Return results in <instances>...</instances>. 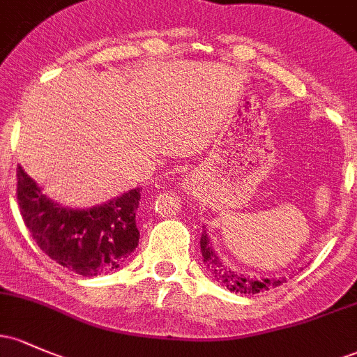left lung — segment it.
<instances>
[{
    "mask_svg": "<svg viewBox=\"0 0 357 357\" xmlns=\"http://www.w3.org/2000/svg\"><path fill=\"white\" fill-rule=\"evenodd\" d=\"M199 248H202L203 262L208 268L211 274H215V280H218L223 287H227L234 293H244V295H256L259 291H268V289L280 287L287 281V278H252L245 274L234 271L230 266L220 259L215 252L213 244H211L210 236L203 229L202 238H199Z\"/></svg>",
    "mask_w": 357,
    "mask_h": 357,
    "instance_id": "obj_1",
    "label": "left lung"
}]
</instances>
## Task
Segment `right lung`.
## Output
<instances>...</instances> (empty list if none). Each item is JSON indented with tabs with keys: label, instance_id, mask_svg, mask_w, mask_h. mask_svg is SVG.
<instances>
[{
	"label": "right lung",
	"instance_id": "1",
	"mask_svg": "<svg viewBox=\"0 0 357 357\" xmlns=\"http://www.w3.org/2000/svg\"><path fill=\"white\" fill-rule=\"evenodd\" d=\"M17 178L26 229L38 248L69 271L88 278L115 271L139 245L135 211L140 188L91 208H69L47 198L22 166Z\"/></svg>",
	"mask_w": 357,
	"mask_h": 357
}]
</instances>
